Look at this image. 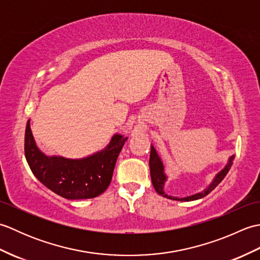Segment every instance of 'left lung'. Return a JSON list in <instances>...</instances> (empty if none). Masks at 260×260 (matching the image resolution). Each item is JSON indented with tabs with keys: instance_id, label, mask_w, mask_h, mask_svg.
<instances>
[{
	"instance_id": "1",
	"label": "left lung",
	"mask_w": 260,
	"mask_h": 260,
	"mask_svg": "<svg viewBox=\"0 0 260 260\" xmlns=\"http://www.w3.org/2000/svg\"><path fill=\"white\" fill-rule=\"evenodd\" d=\"M234 158L235 155L230 156L228 158V162L227 164L224 165V168L219 171V172L215 174V176L213 178V180L211 181V183H210L206 189L202 190L201 192H198L196 194H192L189 197H184V198H179V197H173V196H170L168 193H165L164 191V185H165V182L168 181V175L165 174V171H164V164L162 158L159 157L158 153L156 152L155 147L153 145H151V155H150V171H151V179H152V183L154 189L158 193L159 196H162L164 198H168L170 200H176V201H194L198 200V199H201L203 197H206L207 194H209L210 192H211L215 186H217L220 182H221L224 176L227 175V173L229 172V170L231 168V165H233L234 162Z\"/></svg>"
}]
</instances>
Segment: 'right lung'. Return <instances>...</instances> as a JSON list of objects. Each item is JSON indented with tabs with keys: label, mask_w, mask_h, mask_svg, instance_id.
Wrapping results in <instances>:
<instances>
[{
	"label": "right lung",
	"mask_w": 260,
	"mask_h": 260,
	"mask_svg": "<svg viewBox=\"0 0 260 260\" xmlns=\"http://www.w3.org/2000/svg\"><path fill=\"white\" fill-rule=\"evenodd\" d=\"M127 139L114 134L106 147L82 158L47 155L37 145L29 119L24 136L25 158L36 178L56 194L68 200L91 199L108 187Z\"/></svg>",
	"instance_id": "1"
}]
</instances>
